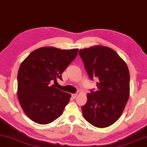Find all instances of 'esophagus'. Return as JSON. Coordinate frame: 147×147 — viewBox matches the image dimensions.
<instances>
[{"label":"esophagus","instance_id":"34e87169","mask_svg":"<svg viewBox=\"0 0 147 147\" xmlns=\"http://www.w3.org/2000/svg\"><path fill=\"white\" fill-rule=\"evenodd\" d=\"M72 97H73L74 99H75L76 97H77V94H72Z\"/></svg>","mask_w":147,"mask_h":147}]
</instances>
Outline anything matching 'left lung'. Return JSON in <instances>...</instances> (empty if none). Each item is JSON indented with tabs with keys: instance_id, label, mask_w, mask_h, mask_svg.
Wrapping results in <instances>:
<instances>
[{
	"instance_id": "1",
	"label": "left lung",
	"mask_w": 147,
	"mask_h": 147,
	"mask_svg": "<svg viewBox=\"0 0 147 147\" xmlns=\"http://www.w3.org/2000/svg\"><path fill=\"white\" fill-rule=\"evenodd\" d=\"M91 80L99 79L97 90H91L82 107L85 119L103 128L113 124L122 115L129 95V73L125 61L115 50L96 46L79 50Z\"/></svg>"
}]
</instances>
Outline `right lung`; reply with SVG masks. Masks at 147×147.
<instances>
[{
  "mask_svg": "<svg viewBox=\"0 0 147 147\" xmlns=\"http://www.w3.org/2000/svg\"><path fill=\"white\" fill-rule=\"evenodd\" d=\"M78 49L53 47L37 49L21 64L18 74V97L24 113L40 124L52 122L61 115L71 94L55 88L61 74L78 54Z\"/></svg>",
  "mask_w": 147,
  "mask_h": 147,
  "instance_id": "1",
  "label": "right lung"
}]
</instances>
